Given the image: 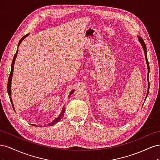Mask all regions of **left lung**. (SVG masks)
Masks as SVG:
<instances>
[{"label":"left lung","instance_id":"obj_1","mask_svg":"<svg viewBox=\"0 0 160 160\" xmlns=\"http://www.w3.org/2000/svg\"><path fill=\"white\" fill-rule=\"evenodd\" d=\"M138 40L141 43V45L143 47V49L144 51V53H145V57H146V63H147V66H148V75H149V62L148 60V57H147V48L146 46V44H145V42L143 40V38L141 37H138ZM148 92H147V95H146V98L148 95V93H149V78L148 77Z\"/></svg>","mask_w":160,"mask_h":160}]
</instances>
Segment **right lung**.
<instances>
[{"mask_svg":"<svg viewBox=\"0 0 160 160\" xmlns=\"http://www.w3.org/2000/svg\"><path fill=\"white\" fill-rule=\"evenodd\" d=\"M28 35H28H25L24 37H22L21 38V40H20V41H19L18 44V46H19V45H20V44L21 43L22 41L24 39V38H25V37H27ZM17 53H18V49H17V52H16V53H15V55H14V57H13L12 61V65H11V73H10V75H9L8 80V85H7V91H8V95H9V98H10L11 102V103H12V106L13 109H14V105H13V102H12V98H11V81H12V74H13V70H14V61H15V59H16V58H17ZM73 91H74V90H72V91L71 92L70 94H69V96H70L72 93H73ZM64 113H65V108H62V111H61V113L59 114V115L58 116V117H57V118L54 121H53V122H52L51 123H49V124H48L47 125H49V126H51V125H55V123H57V122H59V121L61 119V118H63ZM31 125H35V126H36V125H34V124H31Z\"/></svg>","mask_w":160,"mask_h":160,"instance_id":"right-lung-1","label":"right lung"}]
</instances>
